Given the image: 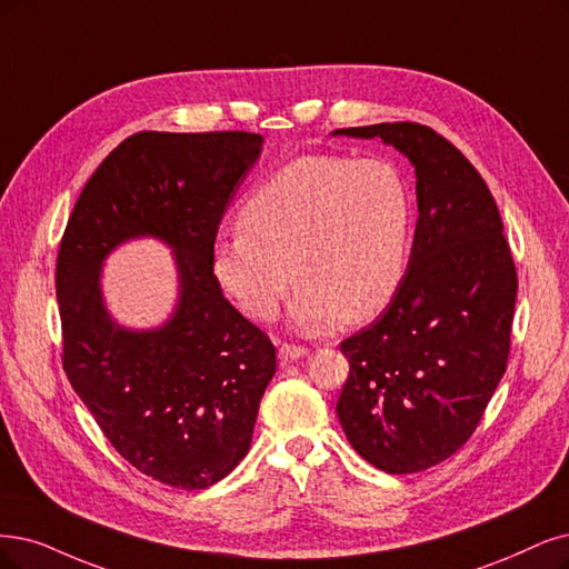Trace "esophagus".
<instances>
[{
    "mask_svg": "<svg viewBox=\"0 0 569 569\" xmlns=\"http://www.w3.org/2000/svg\"><path fill=\"white\" fill-rule=\"evenodd\" d=\"M305 353H307V347L290 345V342H283L281 349H279L281 361H296V359H300V356H305Z\"/></svg>",
    "mask_w": 569,
    "mask_h": 569,
    "instance_id": "1",
    "label": "esophagus"
}]
</instances>
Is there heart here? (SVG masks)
I'll list each match as a JSON object with an SVG mask.
<instances>
[{
    "label": "heart",
    "mask_w": 569,
    "mask_h": 569,
    "mask_svg": "<svg viewBox=\"0 0 569 569\" xmlns=\"http://www.w3.org/2000/svg\"><path fill=\"white\" fill-rule=\"evenodd\" d=\"M415 203L385 159L307 154L279 168L239 210V231L218 237L213 273L248 319L271 321L293 271L290 319L321 332L380 313L401 288Z\"/></svg>",
    "instance_id": "1"
}]
</instances>
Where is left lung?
<instances>
[{
  "instance_id": "1",
  "label": "left lung",
  "mask_w": 569,
  "mask_h": 569,
  "mask_svg": "<svg viewBox=\"0 0 569 569\" xmlns=\"http://www.w3.org/2000/svg\"><path fill=\"white\" fill-rule=\"evenodd\" d=\"M382 138L417 173L410 267L382 317L340 345L349 377L338 417L353 450L387 473L452 457L507 370L518 273L486 180L429 126L338 129Z\"/></svg>"
}]
</instances>
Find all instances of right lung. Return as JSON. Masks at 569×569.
<instances>
[{
  "instance_id": "add662e5",
  "label": "right lung",
  "mask_w": 569,
  "mask_h": 569,
  "mask_svg": "<svg viewBox=\"0 0 569 569\" xmlns=\"http://www.w3.org/2000/svg\"><path fill=\"white\" fill-rule=\"evenodd\" d=\"M260 147L246 131L126 138L81 189L60 239L62 370L112 448L163 486L203 490L234 469L277 372L269 335L227 302L213 273L220 220ZM144 233L177 248L181 300L163 329L133 333L103 309L99 264Z\"/></svg>"
}]
</instances>
